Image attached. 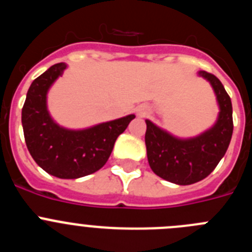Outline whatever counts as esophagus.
Masks as SVG:
<instances>
[{"mask_svg":"<svg viewBox=\"0 0 252 252\" xmlns=\"http://www.w3.org/2000/svg\"><path fill=\"white\" fill-rule=\"evenodd\" d=\"M137 115L139 116H145L146 115V108L145 107H140V108H137Z\"/></svg>","mask_w":252,"mask_h":252,"instance_id":"34e87169","label":"esophagus"}]
</instances>
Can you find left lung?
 Returning <instances> with one entry per match:
<instances>
[{
  "label": "left lung",
  "instance_id": "left-lung-1",
  "mask_svg": "<svg viewBox=\"0 0 252 252\" xmlns=\"http://www.w3.org/2000/svg\"><path fill=\"white\" fill-rule=\"evenodd\" d=\"M198 75L212 86L220 108L212 127L198 136L180 139L145 120L149 165L158 177L178 186H189L208 177L224 157L232 137L230 95L216 75L204 70H199Z\"/></svg>",
  "mask_w": 252,
  "mask_h": 252
}]
</instances>
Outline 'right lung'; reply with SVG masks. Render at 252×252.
<instances>
[{
  "label": "right lung",
  "instance_id": "add662e5",
  "mask_svg": "<svg viewBox=\"0 0 252 252\" xmlns=\"http://www.w3.org/2000/svg\"><path fill=\"white\" fill-rule=\"evenodd\" d=\"M65 69V63L54 64L31 83L22 107L21 122L26 146L37 165L60 179H77L106 164L116 140L135 115L82 130L58 125L49 113L46 99L50 87Z\"/></svg>",
  "mask_w": 252,
  "mask_h": 252
}]
</instances>
